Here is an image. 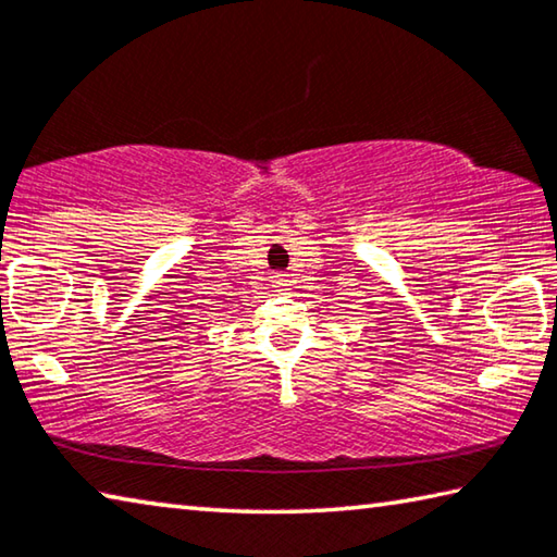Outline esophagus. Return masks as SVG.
<instances>
[{"label": "esophagus", "mask_w": 557, "mask_h": 557, "mask_svg": "<svg viewBox=\"0 0 557 557\" xmlns=\"http://www.w3.org/2000/svg\"><path fill=\"white\" fill-rule=\"evenodd\" d=\"M272 287H277V292H285L292 287V277L289 275H272Z\"/></svg>", "instance_id": "obj_1"}]
</instances>
